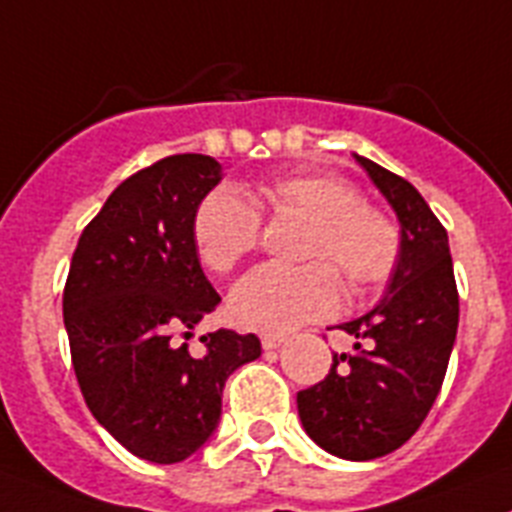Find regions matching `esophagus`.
<instances>
[{"label":"esophagus","mask_w":512,"mask_h":512,"mask_svg":"<svg viewBox=\"0 0 512 512\" xmlns=\"http://www.w3.org/2000/svg\"><path fill=\"white\" fill-rule=\"evenodd\" d=\"M285 344V336L282 334H264L261 336V347L264 349H279Z\"/></svg>","instance_id":"obj_1"}]
</instances>
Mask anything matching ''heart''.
I'll list each match as a JSON object with an SVG mask.
<instances>
[{"mask_svg": "<svg viewBox=\"0 0 512 512\" xmlns=\"http://www.w3.org/2000/svg\"><path fill=\"white\" fill-rule=\"evenodd\" d=\"M274 214H303L313 220L300 269L261 266L230 295V313L240 326L285 334L308 321H321L339 308L342 287L375 290L393 277L401 259L399 227L386 214L362 204L355 186L321 173H287L259 189ZM261 212L243 191L222 186L204 196L191 222L199 259L214 274L233 272L256 248Z\"/></svg>", "mask_w": 512, "mask_h": 512, "instance_id": "obj_1", "label": "heart"}]
</instances>
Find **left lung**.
Masks as SVG:
<instances>
[{
  "label": "left lung",
  "instance_id": "obj_1",
  "mask_svg": "<svg viewBox=\"0 0 512 512\" xmlns=\"http://www.w3.org/2000/svg\"><path fill=\"white\" fill-rule=\"evenodd\" d=\"M368 170L401 225V259L383 300L342 323L352 355L298 393L305 432L331 456L373 461L412 438L438 399L458 329V290L448 233L412 183L368 157ZM366 347H361V342Z\"/></svg>",
  "mask_w": 512,
  "mask_h": 512
}]
</instances>
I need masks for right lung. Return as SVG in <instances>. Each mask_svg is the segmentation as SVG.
<instances>
[{
    "instance_id": "add662e5",
    "label": "right lung",
    "mask_w": 512,
    "mask_h": 512,
    "mask_svg": "<svg viewBox=\"0 0 512 512\" xmlns=\"http://www.w3.org/2000/svg\"><path fill=\"white\" fill-rule=\"evenodd\" d=\"M222 181L209 155H170L126 178L82 230L64 287L72 365L87 409L134 456L178 464L209 440L222 388L261 355L256 334H204L220 295L204 277L191 222Z\"/></svg>"
}]
</instances>
